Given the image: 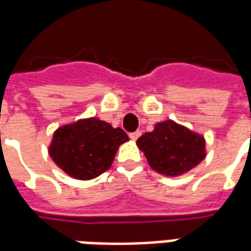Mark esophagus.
I'll return each instance as SVG.
<instances>
[{
	"mask_svg": "<svg viewBox=\"0 0 251 251\" xmlns=\"http://www.w3.org/2000/svg\"><path fill=\"white\" fill-rule=\"evenodd\" d=\"M140 135H142V132H140V131H136V132L129 133V138H131V140H138Z\"/></svg>",
	"mask_w": 251,
	"mask_h": 251,
	"instance_id": "34e87169",
	"label": "esophagus"
}]
</instances>
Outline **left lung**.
I'll list each match as a JSON object with an SVG mask.
<instances>
[{
	"label": "left lung",
	"mask_w": 251,
	"mask_h": 251,
	"mask_svg": "<svg viewBox=\"0 0 251 251\" xmlns=\"http://www.w3.org/2000/svg\"><path fill=\"white\" fill-rule=\"evenodd\" d=\"M139 150L150 167L166 176H179L193 170L206 158V140L174 120L155 124L152 132L138 139Z\"/></svg>",
	"instance_id": "1"
}]
</instances>
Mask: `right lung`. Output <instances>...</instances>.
<instances>
[{
	"mask_svg": "<svg viewBox=\"0 0 251 251\" xmlns=\"http://www.w3.org/2000/svg\"><path fill=\"white\" fill-rule=\"evenodd\" d=\"M127 140L120 127L98 118L80 119L54 131L48 152L71 178L89 180L111 167L120 144Z\"/></svg>",
	"mask_w": 251,
	"mask_h": 251,
	"instance_id": "1",
	"label": "right lung"
}]
</instances>
